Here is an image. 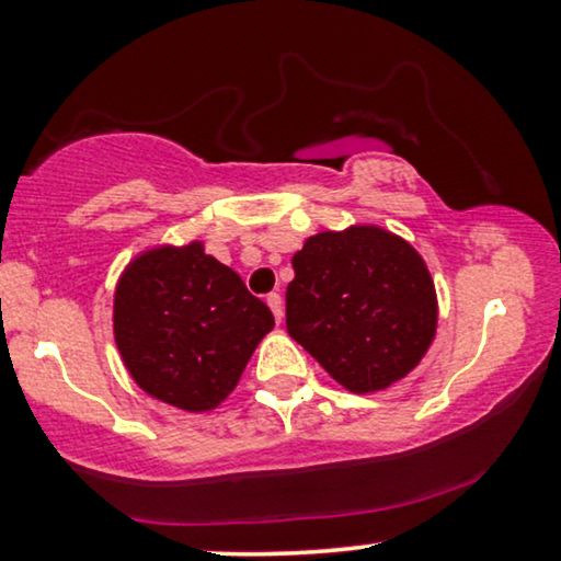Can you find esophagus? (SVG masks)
Returning <instances> with one entry per match:
<instances>
[{
    "label": "esophagus",
    "mask_w": 561,
    "mask_h": 561,
    "mask_svg": "<svg viewBox=\"0 0 561 561\" xmlns=\"http://www.w3.org/2000/svg\"><path fill=\"white\" fill-rule=\"evenodd\" d=\"M266 305L272 307L274 320L282 322V320H284V307H282V297L277 295V291H272V295H266Z\"/></svg>",
    "instance_id": "1"
}]
</instances>
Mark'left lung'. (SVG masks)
<instances>
[{"label":"left lung","instance_id":"8db88e82","mask_svg":"<svg viewBox=\"0 0 561 561\" xmlns=\"http://www.w3.org/2000/svg\"><path fill=\"white\" fill-rule=\"evenodd\" d=\"M287 332L350 392L386 390L431 347L436 287L421 254L380 227L322 231L291 256Z\"/></svg>","mask_w":561,"mask_h":561}]
</instances>
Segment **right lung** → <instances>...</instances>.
Listing matches in <instances>:
<instances>
[{
  "instance_id": "obj_1",
  "label": "right lung",
  "mask_w": 561,
  "mask_h": 561,
  "mask_svg": "<svg viewBox=\"0 0 561 561\" xmlns=\"http://www.w3.org/2000/svg\"><path fill=\"white\" fill-rule=\"evenodd\" d=\"M274 317L201 241L156 247L115 287V345L133 380L188 413L211 411L244 373Z\"/></svg>"
}]
</instances>
